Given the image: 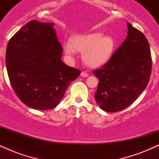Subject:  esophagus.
<instances>
[{"label": "esophagus", "mask_w": 159, "mask_h": 159, "mask_svg": "<svg viewBox=\"0 0 159 159\" xmlns=\"http://www.w3.org/2000/svg\"><path fill=\"white\" fill-rule=\"evenodd\" d=\"M89 75L87 73V72H82L81 73V77H84V78H85V77H87V76H88Z\"/></svg>", "instance_id": "1"}]
</instances>
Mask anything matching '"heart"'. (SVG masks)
I'll use <instances>...</instances> for the list:
<instances>
[{
	"label": "heart",
	"instance_id": "obj_1",
	"mask_svg": "<svg viewBox=\"0 0 159 159\" xmlns=\"http://www.w3.org/2000/svg\"><path fill=\"white\" fill-rule=\"evenodd\" d=\"M115 41L110 36H103L101 32L78 34L71 38L70 45H64L66 54L75 52L82 53V60L93 68L105 65L109 61L115 48Z\"/></svg>",
	"mask_w": 159,
	"mask_h": 159
}]
</instances>
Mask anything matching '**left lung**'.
Here are the masks:
<instances>
[{
    "mask_svg": "<svg viewBox=\"0 0 159 159\" xmlns=\"http://www.w3.org/2000/svg\"><path fill=\"white\" fill-rule=\"evenodd\" d=\"M128 36L111 59L93 72L99 80L95 98L107 112L126 108L148 84L152 57L147 38L127 22Z\"/></svg>",
    "mask_w": 159,
    "mask_h": 159,
    "instance_id": "8db88e82",
    "label": "left lung"
}]
</instances>
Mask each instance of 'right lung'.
I'll list each match as a JSON object with an SVG mask.
<instances>
[{"mask_svg": "<svg viewBox=\"0 0 159 159\" xmlns=\"http://www.w3.org/2000/svg\"><path fill=\"white\" fill-rule=\"evenodd\" d=\"M54 23L27 22L7 44L6 66L16 96L36 110L56 107L81 71L65 64Z\"/></svg>", "mask_w": 159, "mask_h": 159, "instance_id": "1", "label": "right lung"}]
</instances>
